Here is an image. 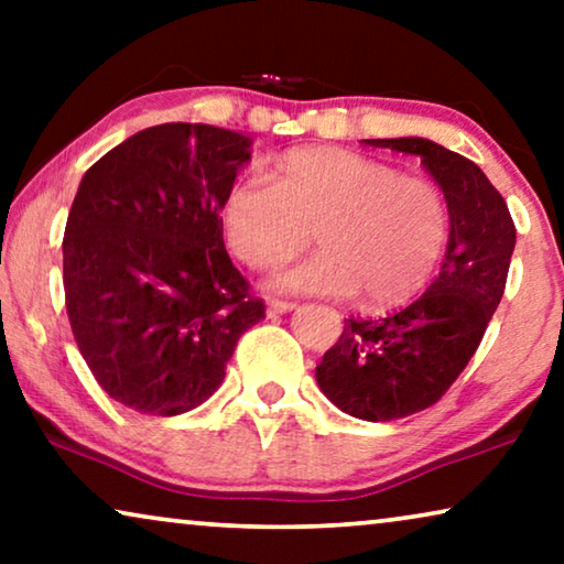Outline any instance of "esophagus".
Here are the masks:
<instances>
[{"label":"esophagus","instance_id":"34e87169","mask_svg":"<svg viewBox=\"0 0 564 564\" xmlns=\"http://www.w3.org/2000/svg\"><path fill=\"white\" fill-rule=\"evenodd\" d=\"M297 307V303H292V300H280V297H274V300H269V313H290V311H295Z\"/></svg>","mask_w":564,"mask_h":564}]
</instances>
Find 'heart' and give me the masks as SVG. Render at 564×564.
<instances>
[{
    "mask_svg": "<svg viewBox=\"0 0 564 564\" xmlns=\"http://www.w3.org/2000/svg\"><path fill=\"white\" fill-rule=\"evenodd\" d=\"M223 230L246 267L280 269L315 243L318 257L280 288L403 305L431 282L452 236L449 199L436 182L346 149L284 153L269 184L238 180L223 199Z\"/></svg>",
    "mask_w": 564,
    "mask_h": 564,
    "instance_id": "b5f03b06",
    "label": "heart"
}]
</instances>
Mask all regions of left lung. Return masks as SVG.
<instances>
[{
  "mask_svg": "<svg viewBox=\"0 0 564 564\" xmlns=\"http://www.w3.org/2000/svg\"><path fill=\"white\" fill-rule=\"evenodd\" d=\"M365 143L419 156L452 210L449 246L429 290L384 318L351 315L315 367L323 395L344 413L395 421L434 405L473 359L503 297L516 226L482 169L459 153L426 138Z\"/></svg>",
  "mask_w": 564,
  "mask_h": 564,
  "instance_id": "obj_1",
  "label": "left lung"
}]
</instances>
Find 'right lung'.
I'll list each match as a JSON object with an SVG mask.
<instances>
[{"label": "right lung", "instance_id": "1", "mask_svg": "<svg viewBox=\"0 0 564 564\" xmlns=\"http://www.w3.org/2000/svg\"><path fill=\"white\" fill-rule=\"evenodd\" d=\"M251 141L203 122L130 135L84 174L64 234L66 313L107 395L149 415L205 403L264 300L223 243Z\"/></svg>", "mask_w": 564, "mask_h": 564}]
</instances>
